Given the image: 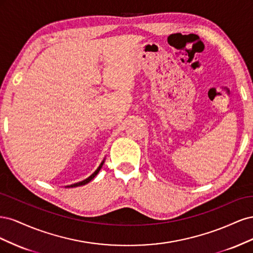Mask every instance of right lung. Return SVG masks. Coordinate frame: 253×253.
I'll return each mask as SVG.
<instances>
[{"label":"right lung","mask_w":253,"mask_h":253,"mask_svg":"<svg viewBox=\"0 0 253 253\" xmlns=\"http://www.w3.org/2000/svg\"><path fill=\"white\" fill-rule=\"evenodd\" d=\"M103 164H104V159H103V162L100 164V166L98 167V169L91 174L89 177H87L86 179H84V180H82V181H79V182H76V183H74V185H71V186H66V188H75V187H80V186H84V185H86V183H88L91 179H93L95 176L99 173V171H100V169L102 168V166H103Z\"/></svg>","instance_id":"obj_1"}]
</instances>
